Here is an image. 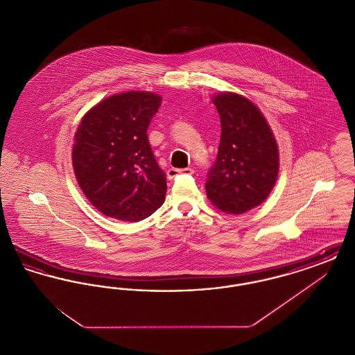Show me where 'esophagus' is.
Returning a JSON list of instances; mask_svg holds the SVG:
<instances>
[{"mask_svg":"<svg viewBox=\"0 0 355 355\" xmlns=\"http://www.w3.org/2000/svg\"><path fill=\"white\" fill-rule=\"evenodd\" d=\"M194 173V170L191 169V168H186V169H171L168 170V177H169L170 180H173V178H175L177 175H180V174H193Z\"/></svg>","mask_w":355,"mask_h":355,"instance_id":"esophagus-1","label":"esophagus"}]
</instances>
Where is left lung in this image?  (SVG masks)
Wrapping results in <instances>:
<instances>
[{"mask_svg": "<svg viewBox=\"0 0 355 355\" xmlns=\"http://www.w3.org/2000/svg\"><path fill=\"white\" fill-rule=\"evenodd\" d=\"M220 141L207 173V198L227 214H242L263 202L275 185L279 157L275 138L253 102L223 93L214 97Z\"/></svg>", "mask_w": 355, "mask_h": 355, "instance_id": "1", "label": "left lung"}]
</instances>
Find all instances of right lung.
<instances>
[{
    "label": "right lung",
    "mask_w": 355,
    "mask_h": 355,
    "mask_svg": "<svg viewBox=\"0 0 355 355\" xmlns=\"http://www.w3.org/2000/svg\"><path fill=\"white\" fill-rule=\"evenodd\" d=\"M161 102L149 92L116 94L90 109L77 129L76 178L87 200L106 217L138 222L165 201L166 174L148 139Z\"/></svg>",
    "instance_id": "obj_1"
}]
</instances>
